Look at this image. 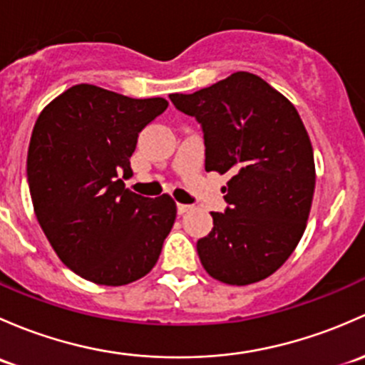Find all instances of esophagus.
Returning <instances> with one entry per match:
<instances>
[{"label": "esophagus", "instance_id": "esophagus-1", "mask_svg": "<svg viewBox=\"0 0 365 365\" xmlns=\"http://www.w3.org/2000/svg\"><path fill=\"white\" fill-rule=\"evenodd\" d=\"M193 209V205H187V204H178V212L179 214H184L187 212V210Z\"/></svg>", "mask_w": 365, "mask_h": 365}]
</instances>
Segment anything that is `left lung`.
Instances as JSON below:
<instances>
[{
    "label": "left lung",
    "instance_id": "8db88e82",
    "mask_svg": "<svg viewBox=\"0 0 365 365\" xmlns=\"http://www.w3.org/2000/svg\"><path fill=\"white\" fill-rule=\"evenodd\" d=\"M170 100L202 125L205 170L232 174L227 210L210 212L212 230L197 242L202 265L234 287L265 279L294 253L313 204V145L299 112L247 71Z\"/></svg>",
    "mask_w": 365,
    "mask_h": 365
}]
</instances>
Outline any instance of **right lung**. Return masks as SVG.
<instances>
[{
	"mask_svg": "<svg viewBox=\"0 0 365 365\" xmlns=\"http://www.w3.org/2000/svg\"><path fill=\"white\" fill-rule=\"evenodd\" d=\"M165 98H128L93 84L71 86L40 112L28 149L33 209L70 270L105 287L151 272L178 207L170 195L126 190L138 133Z\"/></svg>",
	"mask_w": 365,
	"mask_h": 365,
	"instance_id": "right-lung-1",
	"label": "right lung"
}]
</instances>
